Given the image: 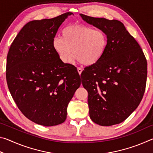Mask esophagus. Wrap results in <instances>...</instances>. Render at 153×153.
Masks as SVG:
<instances>
[{"label": "esophagus", "instance_id": "obj_1", "mask_svg": "<svg viewBox=\"0 0 153 153\" xmlns=\"http://www.w3.org/2000/svg\"><path fill=\"white\" fill-rule=\"evenodd\" d=\"M77 71H78V74H79V76L81 75L82 72V69L81 68H79V67H77Z\"/></svg>", "mask_w": 153, "mask_h": 153}]
</instances>
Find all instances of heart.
<instances>
[{
	"instance_id": "b5f03b06",
	"label": "heart",
	"mask_w": 153,
	"mask_h": 153,
	"mask_svg": "<svg viewBox=\"0 0 153 153\" xmlns=\"http://www.w3.org/2000/svg\"><path fill=\"white\" fill-rule=\"evenodd\" d=\"M54 51L60 60L68 63L73 55L75 59L85 65L97 63L106 53L107 35L104 31L82 24L65 27L62 37H55L52 42Z\"/></svg>"
}]
</instances>
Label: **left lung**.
<instances>
[{"mask_svg": "<svg viewBox=\"0 0 153 153\" xmlns=\"http://www.w3.org/2000/svg\"><path fill=\"white\" fill-rule=\"evenodd\" d=\"M79 15L88 24L104 31L108 38L104 56L81 74L83 86L88 92L90 117L102 126L120 123L136 110L143 97L146 57L120 21Z\"/></svg>", "mask_w": 153, "mask_h": 153, "instance_id": "left-lung-1", "label": "left lung"}]
</instances>
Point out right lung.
I'll list each match as a JSON object with an SVG mask.
<instances>
[{"label": "right lung", "instance_id": "obj_1", "mask_svg": "<svg viewBox=\"0 0 153 153\" xmlns=\"http://www.w3.org/2000/svg\"><path fill=\"white\" fill-rule=\"evenodd\" d=\"M71 15L28 22L7 55V82L15 102L27 119L44 126L65 121L67 106L81 85L76 67L62 62L52 45L59 27Z\"/></svg>", "mask_w": 153, "mask_h": 153}]
</instances>
